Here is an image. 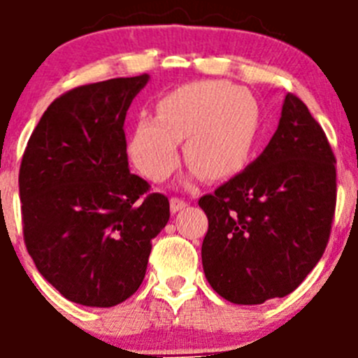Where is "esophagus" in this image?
<instances>
[{
	"instance_id": "obj_1",
	"label": "esophagus",
	"mask_w": 358,
	"mask_h": 358,
	"mask_svg": "<svg viewBox=\"0 0 358 358\" xmlns=\"http://www.w3.org/2000/svg\"><path fill=\"white\" fill-rule=\"evenodd\" d=\"M188 206V202L182 201V199L179 197H172L170 199V210H172V213H177V211H181L182 208Z\"/></svg>"
}]
</instances>
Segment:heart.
<instances>
[{"label": "heart", "instance_id": "b5f03b06", "mask_svg": "<svg viewBox=\"0 0 358 358\" xmlns=\"http://www.w3.org/2000/svg\"><path fill=\"white\" fill-rule=\"evenodd\" d=\"M262 131V107L245 87L194 82L164 94L156 118L141 116L129 140V156L145 177L161 182L179 166L186 140L189 164L210 179H227L249 163Z\"/></svg>", "mask_w": 358, "mask_h": 358}]
</instances>
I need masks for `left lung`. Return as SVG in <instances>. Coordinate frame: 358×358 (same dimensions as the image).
Here are the masks:
<instances>
[{
    "mask_svg": "<svg viewBox=\"0 0 358 358\" xmlns=\"http://www.w3.org/2000/svg\"><path fill=\"white\" fill-rule=\"evenodd\" d=\"M335 202V156L327 134L289 93L260 157L199 199L208 217L202 267L215 292L236 305L294 292L327 249Z\"/></svg>",
    "mask_w": 358,
    "mask_h": 358,
    "instance_id": "1",
    "label": "left lung"
}]
</instances>
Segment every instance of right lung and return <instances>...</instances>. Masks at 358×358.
I'll use <instances>...</instances> for the list:
<instances>
[{
    "label": "right lung",
    "mask_w": 358,
    "mask_h": 358,
    "mask_svg": "<svg viewBox=\"0 0 358 358\" xmlns=\"http://www.w3.org/2000/svg\"><path fill=\"white\" fill-rule=\"evenodd\" d=\"M148 75L78 85L55 98L19 169L23 236L66 299L115 306L140 289L169 197L129 172L123 123Z\"/></svg>",
    "instance_id": "1"
}]
</instances>
